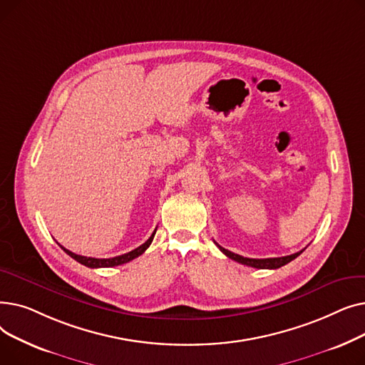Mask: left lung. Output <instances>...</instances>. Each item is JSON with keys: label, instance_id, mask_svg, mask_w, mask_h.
<instances>
[{"label": "left lung", "instance_id": "left-lung-1", "mask_svg": "<svg viewBox=\"0 0 365 365\" xmlns=\"http://www.w3.org/2000/svg\"><path fill=\"white\" fill-rule=\"evenodd\" d=\"M216 245L220 248V252H222L225 256H227L229 259H232V260H235V262H238V263H241V264L257 267V269H278V267H281V266H284V264H287V263H290L292 260H294L297 256H300V255L304 252V248H303V250H300V252H297V253H294V255L284 256V257L250 259V257H242V256H240V255H235V253H232V252H229V250H226V248H223L222 245H219L217 242H216Z\"/></svg>", "mask_w": 365, "mask_h": 365}]
</instances>
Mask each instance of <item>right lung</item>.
I'll return each mask as SVG.
<instances>
[{"mask_svg": "<svg viewBox=\"0 0 365 365\" xmlns=\"http://www.w3.org/2000/svg\"><path fill=\"white\" fill-rule=\"evenodd\" d=\"M155 232H157V229H155V231H153V234L149 237V240H148L146 242H143L140 247L134 248V250H131V252H128V253H125V255H121V256H117V257H110V259H96V257L80 256V255H75V253L66 250V248L62 247V245H61V247L63 248V252H65L66 255H69L72 259H75L76 262H80L81 264H84V266H87V267H93V269H96V267H112V266L124 264V263H127V262H130V260H133V259L139 257L140 255H143L146 248L150 245L153 237H155Z\"/></svg>", "mask_w": 365, "mask_h": 365, "instance_id": "right-lung-1", "label": "right lung"}]
</instances>
